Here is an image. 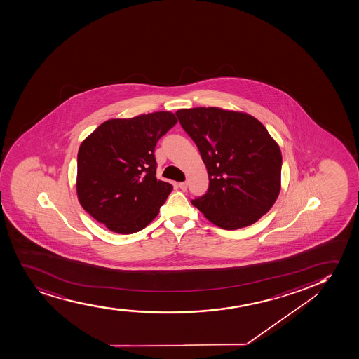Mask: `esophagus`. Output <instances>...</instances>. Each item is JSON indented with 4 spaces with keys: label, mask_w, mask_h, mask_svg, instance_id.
Returning a JSON list of instances; mask_svg holds the SVG:
<instances>
[{
    "label": "esophagus",
    "mask_w": 359,
    "mask_h": 359,
    "mask_svg": "<svg viewBox=\"0 0 359 359\" xmlns=\"http://www.w3.org/2000/svg\"><path fill=\"white\" fill-rule=\"evenodd\" d=\"M179 189H182V191H186V189H187V182H179Z\"/></svg>",
    "instance_id": "1"
}]
</instances>
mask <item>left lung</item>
I'll return each instance as SVG.
<instances>
[{
  "mask_svg": "<svg viewBox=\"0 0 359 359\" xmlns=\"http://www.w3.org/2000/svg\"><path fill=\"white\" fill-rule=\"evenodd\" d=\"M209 174V189L192 201L222 229L248 226L272 208L280 191L282 153L265 126L247 113L218 107L179 109Z\"/></svg>",
  "mask_w": 359,
  "mask_h": 359,
  "instance_id": "left-lung-1",
  "label": "left lung"
}]
</instances>
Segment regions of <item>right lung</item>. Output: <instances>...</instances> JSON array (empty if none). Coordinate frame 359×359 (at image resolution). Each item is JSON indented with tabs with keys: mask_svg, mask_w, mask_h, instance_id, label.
I'll return each instance as SVG.
<instances>
[{
	"mask_svg": "<svg viewBox=\"0 0 359 359\" xmlns=\"http://www.w3.org/2000/svg\"><path fill=\"white\" fill-rule=\"evenodd\" d=\"M177 124L170 112L109 119L77 154V198L94 219L118 234H133L156 217L173 186L156 179L155 147Z\"/></svg>",
	"mask_w": 359,
	"mask_h": 359,
	"instance_id": "obj_1",
	"label": "right lung"
}]
</instances>
